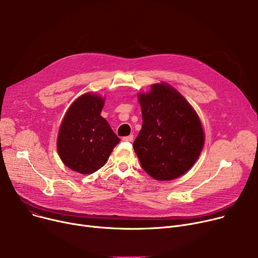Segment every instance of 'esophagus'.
<instances>
[{
	"label": "esophagus",
	"instance_id": "34e87169",
	"mask_svg": "<svg viewBox=\"0 0 258 258\" xmlns=\"http://www.w3.org/2000/svg\"><path fill=\"white\" fill-rule=\"evenodd\" d=\"M122 140L125 141V142H133V140H134V136H133V135H130V136H126V137H123V138H122Z\"/></svg>",
	"mask_w": 258,
	"mask_h": 258
}]
</instances>
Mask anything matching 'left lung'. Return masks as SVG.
<instances>
[{
  "mask_svg": "<svg viewBox=\"0 0 258 258\" xmlns=\"http://www.w3.org/2000/svg\"><path fill=\"white\" fill-rule=\"evenodd\" d=\"M142 128L133 147L142 168L158 181L179 178L192 167L204 145V131L194 107L167 84L138 95Z\"/></svg>",
  "mask_w": 258,
  "mask_h": 258,
  "instance_id": "1",
  "label": "left lung"
}]
</instances>
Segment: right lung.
I'll use <instances>...</instances> for the list:
<instances>
[{
	"instance_id": "1",
	"label": "right lung",
	"mask_w": 258,
	"mask_h": 258,
	"mask_svg": "<svg viewBox=\"0 0 258 258\" xmlns=\"http://www.w3.org/2000/svg\"><path fill=\"white\" fill-rule=\"evenodd\" d=\"M104 99L87 93L66 113L57 137V152L66 166L83 174L102 167L120 142L100 113Z\"/></svg>"
}]
</instances>
